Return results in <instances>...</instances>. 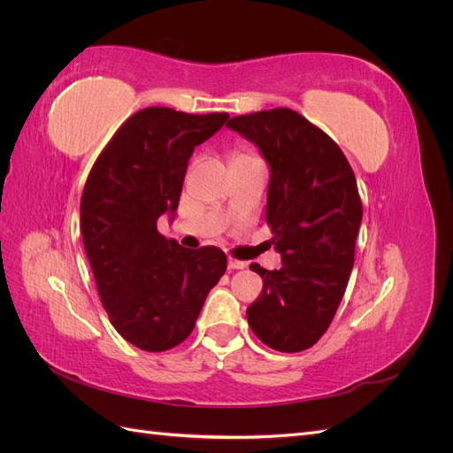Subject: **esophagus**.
<instances>
[{"label":"esophagus","instance_id":"1","mask_svg":"<svg viewBox=\"0 0 453 453\" xmlns=\"http://www.w3.org/2000/svg\"><path fill=\"white\" fill-rule=\"evenodd\" d=\"M228 268H230V270H242V268H245V263H243V260L228 258Z\"/></svg>","mask_w":453,"mask_h":453}]
</instances>
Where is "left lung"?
Masks as SVG:
<instances>
[{"mask_svg": "<svg viewBox=\"0 0 453 453\" xmlns=\"http://www.w3.org/2000/svg\"><path fill=\"white\" fill-rule=\"evenodd\" d=\"M226 128L255 143L270 168L266 223L280 270H251L263 293L248 308L255 336L268 348H311L331 325L353 268L363 205L340 147L293 109L240 115Z\"/></svg>", "mask_w": 453, "mask_h": 453, "instance_id": "1", "label": "left lung"}]
</instances>
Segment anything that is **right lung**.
I'll list each match as a JSON object with an SVG mask.
<instances>
[{
  "instance_id": "add662e5",
  "label": "right lung",
  "mask_w": 453,
  "mask_h": 453,
  "mask_svg": "<svg viewBox=\"0 0 453 453\" xmlns=\"http://www.w3.org/2000/svg\"><path fill=\"white\" fill-rule=\"evenodd\" d=\"M228 120L170 107L134 113L94 162L81 198V234L115 331L143 351H166L193 333L226 255L185 250L158 234L180 203L188 158Z\"/></svg>"
}]
</instances>
